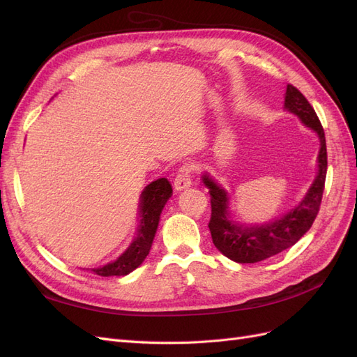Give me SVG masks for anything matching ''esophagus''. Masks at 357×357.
Listing matches in <instances>:
<instances>
[{
	"instance_id": "obj_1",
	"label": "esophagus",
	"mask_w": 357,
	"mask_h": 357,
	"mask_svg": "<svg viewBox=\"0 0 357 357\" xmlns=\"http://www.w3.org/2000/svg\"><path fill=\"white\" fill-rule=\"evenodd\" d=\"M192 174H193V165L186 164L178 168L177 176L174 178V189L176 190H185L192 185Z\"/></svg>"
}]
</instances>
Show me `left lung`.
<instances>
[{"label":"left lung","instance_id":"left-lung-1","mask_svg":"<svg viewBox=\"0 0 357 357\" xmlns=\"http://www.w3.org/2000/svg\"><path fill=\"white\" fill-rule=\"evenodd\" d=\"M284 107L290 113L296 114L302 123L311 128L320 139L317 177L298 207L271 223L248 228L245 225H238L231 220L228 211V192H225V189L208 176L202 177L204 185L210 189L208 192L211 197V219L208 228L213 244L220 253L235 262L256 264L282 253L301 240V236L311 228L320 210L328 171L325 131H323L314 109L295 86L287 84Z\"/></svg>","mask_w":357,"mask_h":357}]
</instances>
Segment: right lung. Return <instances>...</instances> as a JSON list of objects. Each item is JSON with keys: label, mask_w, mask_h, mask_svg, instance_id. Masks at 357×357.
Here are the masks:
<instances>
[{"label": "right lung", "mask_w": 357, "mask_h": 357, "mask_svg": "<svg viewBox=\"0 0 357 357\" xmlns=\"http://www.w3.org/2000/svg\"><path fill=\"white\" fill-rule=\"evenodd\" d=\"M171 195L172 188L167 178H159L150 183L142 193V202H139V218H142V220H139L135 240L114 262L107 264L101 268H93L92 271L101 277H121L129 274L142 265L150 252V247H152L162 208L165 207Z\"/></svg>", "instance_id": "right-lung-1"}]
</instances>
